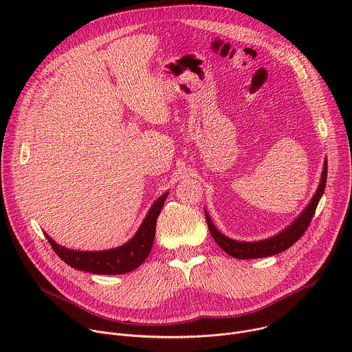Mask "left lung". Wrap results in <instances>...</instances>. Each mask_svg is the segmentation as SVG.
Wrapping results in <instances>:
<instances>
[{
    "label": "left lung",
    "mask_w": 352,
    "mask_h": 352,
    "mask_svg": "<svg viewBox=\"0 0 352 352\" xmlns=\"http://www.w3.org/2000/svg\"><path fill=\"white\" fill-rule=\"evenodd\" d=\"M326 179H327V159H324L320 182H319V186H318L315 195L311 199V202L288 227H285L278 234H276L270 238L261 239V241H252V242L232 239L216 228L209 213L205 210L209 231H210L213 239L217 242V245L224 250L226 254H228L232 258L258 259V258H267V256L277 255V254L283 252V250L288 249L291 245H294L307 231V228L315 214L319 200L323 196V192L326 188Z\"/></svg>",
    "instance_id": "1"
}]
</instances>
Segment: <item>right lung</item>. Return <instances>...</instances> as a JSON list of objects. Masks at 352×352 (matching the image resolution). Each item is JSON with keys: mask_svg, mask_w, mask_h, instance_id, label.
Segmentation results:
<instances>
[{"mask_svg": "<svg viewBox=\"0 0 352 352\" xmlns=\"http://www.w3.org/2000/svg\"><path fill=\"white\" fill-rule=\"evenodd\" d=\"M168 192L163 193L148 209L139 230L121 246L106 250H75L57 243L44 232L54 252L76 270L93 274H124L138 269L152 250L157 217L164 206Z\"/></svg>", "mask_w": 352, "mask_h": 352, "instance_id": "add662e5", "label": "right lung"}]
</instances>
